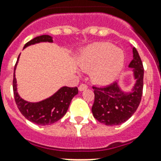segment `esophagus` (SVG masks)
Wrapping results in <instances>:
<instances>
[{
	"label": "esophagus",
	"mask_w": 161,
	"mask_h": 161,
	"mask_svg": "<svg viewBox=\"0 0 161 161\" xmlns=\"http://www.w3.org/2000/svg\"><path fill=\"white\" fill-rule=\"evenodd\" d=\"M87 88H88L87 84H80V86L78 87V90H79L80 91H84V90H86Z\"/></svg>",
	"instance_id": "obj_1"
}]
</instances>
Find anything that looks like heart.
Wrapping results in <instances>:
<instances>
[{
  "instance_id": "1",
  "label": "heart",
  "mask_w": 161,
  "mask_h": 161,
  "mask_svg": "<svg viewBox=\"0 0 161 161\" xmlns=\"http://www.w3.org/2000/svg\"><path fill=\"white\" fill-rule=\"evenodd\" d=\"M79 64L84 70L92 69V77L98 84H108L121 73L124 53L109 43H94L83 49Z\"/></svg>"
}]
</instances>
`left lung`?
<instances>
[{"label":"left lung","mask_w":161,"mask_h":161,"mask_svg":"<svg viewBox=\"0 0 161 161\" xmlns=\"http://www.w3.org/2000/svg\"><path fill=\"white\" fill-rule=\"evenodd\" d=\"M133 60L129 67L133 68L136 80L132 92L121 91L117 83L106 87L93 86L95 100L92 114L99 122L108 126L120 125L131 117L141 103L143 90L144 69L137 50L133 48Z\"/></svg>","instance_id":"8db88e82"}]
</instances>
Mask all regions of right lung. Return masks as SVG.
<instances>
[{
	"mask_svg": "<svg viewBox=\"0 0 161 161\" xmlns=\"http://www.w3.org/2000/svg\"><path fill=\"white\" fill-rule=\"evenodd\" d=\"M40 42H53V38L49 35L38 36L26 43L24 48ZM17 62L14 66V70ZM13 89L16 105L20 113L30 121L42 126L53 124L62 118L68 110L71 99L78 93V89L77 87H62L52 97L43 101L39 103L26 102L20 97L17 92V84L14 73L13 79Z\"/></svg>",
	"mask_w": 161,
	"mask_h": 161,
	"instance_id": "add662e5",
	"label": "right lung"
}]
</instances>
